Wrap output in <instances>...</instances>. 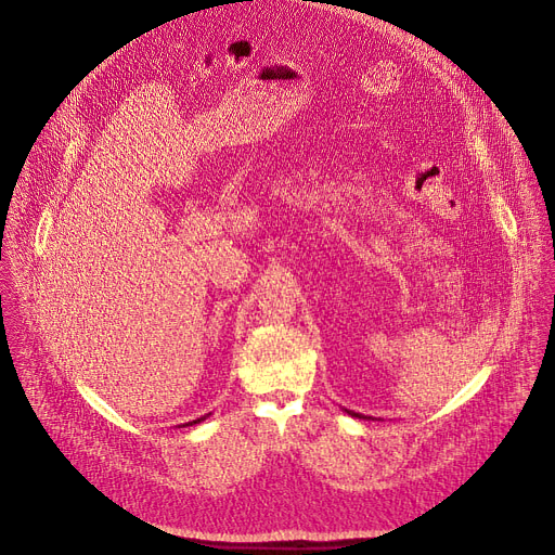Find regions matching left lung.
Instances as JSON below:
<instances>
[{
  "mask_svg": "<svg viewBox=\"0 0 555 555\" xmlns=\"http://www.w3.org/2000/svg\"><path fill=\"white\" fill-rule=\"evenodd\" d=\"M344 412H346V414H348V416H352V418H363V421H365V418H367V421H375V418H373V416H363V414H354V412H350V410H344Z\"/></svg>",
  "mask_w": 555,
  "mask_h": 555,
  "instance_id": "left-lung-1",
  "label": "left lung"
}]
</instances>
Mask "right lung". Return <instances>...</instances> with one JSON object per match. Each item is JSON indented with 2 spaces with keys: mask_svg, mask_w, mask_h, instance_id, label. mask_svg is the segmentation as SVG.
<instances>
[{
  "mask_svg": "<svg viewBox=\"0 0 555 555\" xmlns=\"http://www.w3.org/2000/svg\"><path fill=\"white\" fill-rule=\"evenodd\" d=\"M207 416H209V414H207ZM207 416H203V418H198V421H192V423H184V425H198V423H203ZM184 425H182V427H184Z\"/></svg>",
  "mask_w": 555,
  "mask_h": 555,
  "instance_id": "add662e5",
  "label": "right lung"
}]
</instances>
